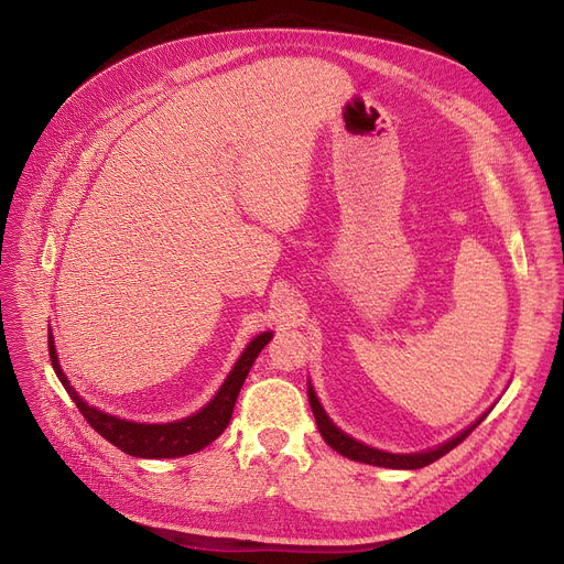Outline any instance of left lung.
Segmentation results:
<instances>
[{
  "instance_id": "1",
  "label": "left lung",
  "mask_w": 564,
  "mask_h": 564,
  "mask_svg": "<svg viewBox=\"0 0 564 564\" xmlns=\"http://www.w3.org/2000/svg\"><path fill=\"white\" fill-rule=\"evenodd\" d=\"M308 402H311L313 416H315V423H317V430H319L322 438L327 441V446H332L336 453H340L343 457L354 459V462H364V464H372V466H381V468H400V470L423 468V466L436 462L438 457H443L446 453H451L455 446H459V443L487 419V413H489V409H487V411L482 413V416H478L468 427H464L462 432H457V434L451 436L448 441L438 443V446H434V448L419 451V453H389V451L372 448V446H368V443H364V441H359V438L349 436L347 432H343V430L329 419V413L324 411L322 402H319L317 395H315V389H313L311 379H308ZM491 406H494V404H491Z\"/></svg>"
}]
</instances>
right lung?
<instances>
[{
	"label": "right lung",
	"instance_id": "add662e5",
	"mask_svg": "<svg viewBox=\"0 0 564 564\" xmlns=\"http://www.w3.org/2000/svg\"><path fill=\"white\" fill-rule=\"evenodd\" d=\"M272 336H274V332L258 334L245 347L240 359L235 361L232 370L224 379L215 398L205 406H200L196 413H192V416L177 419L171 423L128 421L121 416H113V413H107L94 404H88L75 391L66 372L62 370V364H58L52 329L47 332V347H50V361H52V368H54L58 381L64 383L66 393L77 404V409L82 411V416L88 421V425H91L98 434H102L109 443H113L116 448H121L123 453H128L132 457L171 459V457H185V455L198 453V451L210 446L217 436H221V432L230 423L235 400H237V395H240V389H242V383H245L253 361L258 359L260 349L272 340Z\"/></svg>",
	"mask_w": 564,
	"mask_h": 564
}]
</instances>
